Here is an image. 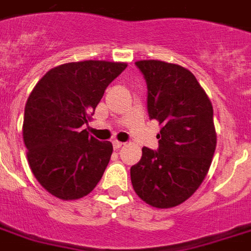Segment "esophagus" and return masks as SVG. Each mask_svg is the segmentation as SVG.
Segmentation results:
<instances>
[{
    "instance_id": "obj_1",
    "label": "esophagus",
    "mask_w": 251,
    "mask_h": 251,
    "mask_svg": "<svg viewBox=\"0 0 251 251\" xmlns=\"http://www.w3.org/2000/svg\"><path fill=\"white\" fill-rule=\"evenodd\" d=\"M122 145H124V144H122V142H120V141H113V148H114V149H120V148H121V146H122Z\"/></svg>"
}]
</instances>
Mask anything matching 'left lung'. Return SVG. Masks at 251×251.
Instances as JSON below:
<instances>
[{
	"label": "left lung",
	"instance_id": "1",
	"mask_svg": "<svg viewBox=\"0 0 251 251\" xmlns=\"http://www.w3.org/2000/svg\"><path fill=\"white\" fill-rule=\"evenodd\" d=\"M148 83V113L162 126L158 150L142 148L133 189L158 209L181 205L201 186L217 146L213 105L194 74L158 59L135 62Z\"/></svg>",
	"mask_w": 251,
	"mask_h": 251
}]
</instances>
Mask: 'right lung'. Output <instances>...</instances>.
I'll list each match as a JSON object with an SVG mask.
<instances>
[{
	"label": "right lung",
	"mask_w": 251,
	"mask_h": 251,
	"mask_svg": "<svg viewBox=\"0 0 251 251\" xmlns=\"http://www.w3.org/2000/svg\"><path fill=\"white\" fill-rule=\"evenodd\" d=\"M126 66L93 59L69 62L50 69L31 90L22 135L31 172L51 196L78 200L100 182L113 145L89 135L82 125Z\"/></svg>",
	"instance_id": "add662e5"
}]
</instances>
